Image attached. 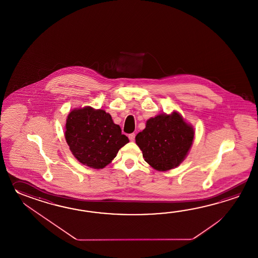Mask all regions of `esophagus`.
I'll list each match as a JSON object with an SVG mask.
<instances>
[{
    "instance_id": "34e87169",
    "label": "esophagus",
    "mask_w": 258,
    "mask_h": 258,
    "mask_svg": "<svg viewBox=\"0 0 258 258\" xmlns=\"http://www.w3.org/2000/svg\"><path fill=\"white\" fill-rule=\"evenodd\" d=\"M128 137H129V139H130V141H134L135 138H136V134L132 133V134H130V135L128 136Z\"/></svg>"
}]
</instances>
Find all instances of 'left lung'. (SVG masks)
<instances>
[{
    "mask_svg": "<svg viewBox=\"0 0 258 258\" xmlns=\"http://www.w3.org/2000/svg\"><path fill=\"white\" fill-rule=\"evenodd\" d=\"M195 132L178 112L150 118L136 137L145 161L158 170H170L185 159Z\"/></svg>",
    "mask_w": 258,
    "mask_h": 258,
    "instance_id": "left-lung-1",
    "label": "left lung"
}]
</instances>
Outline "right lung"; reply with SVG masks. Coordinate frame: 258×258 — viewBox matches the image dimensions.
I'll use <instances>...</instances> for the list:
<instances>
[{
  "label": "right lung",
  "instance_id": "1",
  "mask_svg": "<svg viewBox=\"0 0 258 258\" xmlns=\"http://www.w3.org/2000/svg\"><path fill=\"white\" fill-rule=\"evenodd\" d=\"M66 139L77 160L94 169L104 168L115 158L119 149L129 142L109 113L91 107L69 113Z\"/></svg>",
  "mask_w": 258,
  "mask_h": 258
}]
</instances>
